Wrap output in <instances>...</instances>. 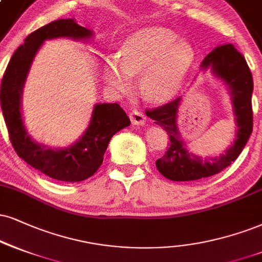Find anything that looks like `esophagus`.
Returning a JSON list of instances; mask_svg holds the SVG:
<instances>
[{
    "label": "esophagus",
    "mask_w": 262,
    "mask_h": 262,
    "mask_svg": "<svg viewBox=\"0 0 262 262\" xmlns=\"http://www.w3.org/2000/svg\"><path fill=\"white\" fill-rule=\"evenodd\" d=\"M130 119L134 125H144L147 120L146 115H144L142 112H138V111H132L130 113Z\"/></svg>",
    "instance_id": "34e87169"
}]
</instances>
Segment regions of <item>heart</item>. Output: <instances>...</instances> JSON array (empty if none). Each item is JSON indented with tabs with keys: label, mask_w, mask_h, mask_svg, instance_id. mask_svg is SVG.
<instances>
[{
	"label": "heart",
	"mask_w": 262,
	"mask_h": 262,
	"mask_svg": "<svg viewBox=\"0 0 262 262\" xmlns=\"http://www.w3.org/2000/svg\"><path fill=\"white\" fill-rule=\"evenodd\" d=\"M195 59L194 48L169 29H141L121 45L120 54L109 56L103 76L118 93L131 89L140 75L142 95L151 103H165L179 95Z\"/></svg>",
	"instance_id": "heart-1"
}]
</instances>
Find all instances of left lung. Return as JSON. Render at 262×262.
Masks as SVG:
<instances>
[{
    "mask_svg": "<svg viewBox=\"0 0 262 262\" xmlns=\"http://www.w3.org/2000/svg\"><path fill=\"white\" fill-rule=\"evenodd\" d=\"M200 70L204 73L210 70L216 79L224 83L231 95L237 126L235 138L224 154L203 158L188 150L177 126L182 97L154 111H147V116L153 119L157 125L164 127L170 138V147L165 156L156 161L157 169L167 180L176 182L205 179L226 169L242 153L253 131L251 95L254 83L244 57L235 50L233 45H221L203 59Z\"/></svg>",
    "mask_w": 262,
    "mask_h": 262,
    "instance_id": "8db88e82",
    "label": "left lung"
}]
</instances>
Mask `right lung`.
I'll list each match as a JSON object with an SVG mask.
<instances>
[{
    "instance_id": "obj_1",
    "label": "right lung",
    "mask_w": 262,
    "mask_h": 262,
    "mask_svg": "<svg viewBox=\"0 0 262 262\" xmlns=\"http://www.w3.org/2000/svg\"><path fill=\"white\" fill-rule=\"evenodd\" d=\"M92 30L75 19H58L31 32L9 60L1 82V109L15 151L25 163L53 180L80 182L98 170L109 141L131 124L118 103H96L91 120L79 140L68 147H48L34 140L27 130L21 112L23 89L31 64L43 42L56 38L89 42Z\"/></svg>"
}]
</instances>
